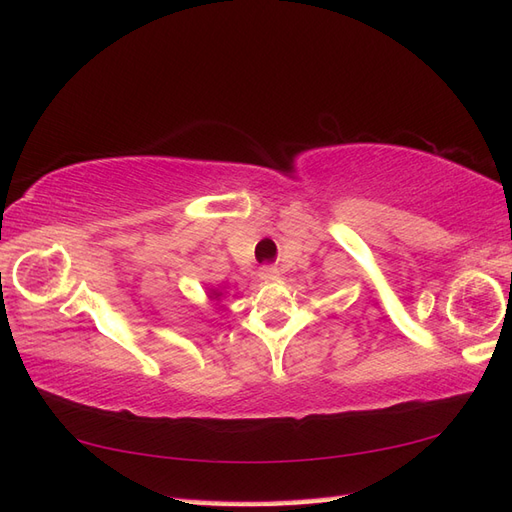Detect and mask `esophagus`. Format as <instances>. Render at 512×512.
I'll return each instance as SVG.
<instances>
[{
  "instance_id": "1",
  "label": "esophagus",
  "mask_w": 512,
  "mask_h": 512,
  "mask_svg": "<svg viewBox=\"0 0 512 512\" xmlns=\"http://www.w3.org/2000/svg\"><path fill=\"white\" fill-rule=\"evenodd\" d=\"M259 277L261 279H277L279 277V270L275 268V266H264V268H259Z\"/></svg>"
}]
</instances>
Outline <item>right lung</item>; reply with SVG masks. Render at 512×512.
<instances>
[{
	"label": "right lung",
	"mask_w": 512,
	"mask_h": 512,
	"mask_svg": "<svg viewBox=\"0 0 512 512\" xmlns=\"http://www.w3.org/2000/svg\"><path fill=\"white\" fill-rule=\"evenodd\" d=\"M207 296H209V301H220V299H222V292L216 290V288H211V290L207 292Z\"/></svg>",
	"instance_id": "1"
}]
</instances>
